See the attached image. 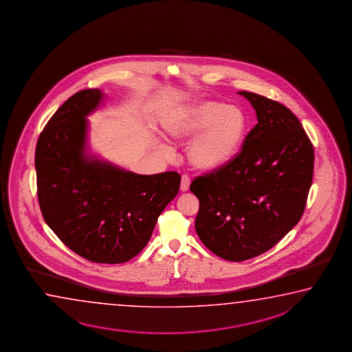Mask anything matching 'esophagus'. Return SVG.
Masks as SVG:
<instances>
[{"instance_id":"obj_1","label":"esophagus","mask_w":352,"mask_h":352,"mask_svg":"<svg viewBox=\"0 0 352 352\" xmlns=\"http://www.w3.org/2000/svg\"><path fill=\"white\" fill-rule=\"evenodd\" d=\"M190 184H191V179H190V176L188 175H182V177H181V191L186 192L188 191V188H190Z\"/></svg>"}]
</instances>
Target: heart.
<instances>
[{"label":"heart","mask_w":352,"mask_h":352,"mask_svg":"<svg viewBox=\"0 0 352 352\" xmlns=\"http://www.w3.org/2000/svg\"><path fill=\"white\" fill-rule=\"evenodd\" d=\"M248 122L238 107L199 100L173 117L166 131L175 140L193 139L188 156L195 166L214 170L232 160L244 143ZM168 153L167 146H162Z\"/></svg>","instance_id":"1"}]
</instances>
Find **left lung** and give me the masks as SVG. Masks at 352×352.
Instances as JSON below:
<instances>
[{"instance_id":"1","label":"left lung","mask_w":352,"mask_h":352,"mask_svg":"<svg viewBox=\"0 0 352 352\" xmlns=\"http://www.w3.org/2000/svg\"><path fill=\"white\" fill-rule=\"evenodd\" d=\"M239 95L255 109L257 124L232 160L190 186L199 201L198 236L234 263L270 250L298 223L314 168V148L291 109L254 92Z\"/></svg>"}]
</instances>
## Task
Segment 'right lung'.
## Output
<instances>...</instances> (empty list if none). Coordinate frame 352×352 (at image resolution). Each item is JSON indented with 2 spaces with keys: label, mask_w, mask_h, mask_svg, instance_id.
<instances>
[{
  "label": "right lung",
  "mask_w": 352,
  "mask_h": 352,
  "mask_svg": "<svg viewBox=\"0 0 352 352\" xmlns=\"http://www.w3.org/2000/svg\"><path fill=\"white\" fill-rule=\"evenodd\" d=\"M102 98L101 89H82L44 126L36 148V193L44 221L69 249L92 263H122L149 243L181 176L138 175L86 154V117Z\"/></svg>",
  "instance_id": "right-lung-1"
}]
</instances>
